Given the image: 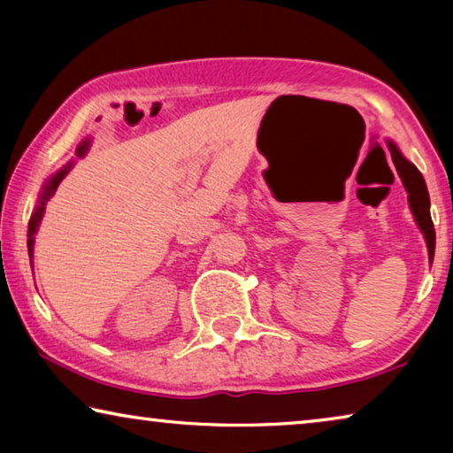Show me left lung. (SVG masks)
I'll return each instance as SVG.
<instances>
[{"label":"left lung","instance_id":"left-lung-1","mask_svg":"<svg viewBox=\"0 0 453 453\" xmlns=\"http://www.w3.org/2000/svg\"><path fill=\"white\" fill-rule=\"evenodd\" d=\"M388 145H389V151H392V159L397 167V173H400L405 191H408V202H410L413 218H416L421 234H424V237H426L427 254H429V257H434L435 229H434L432 218H429V194H427L426 181H424V178H421V173L418 172V167L410 164L408 159L402 156V151L397 150V145L394 142H388Z\"/></svg>","mask_w":453,"mask_h":453}]
</instances>
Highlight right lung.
Returning a JSON list of instances; mask_svg holds the SVG:
<instances>
[{"label": "right lung", "instance_id": "add662e5", "mask_svg": "<svg viewBox=\"0 0 453 453\" xmlns=\"http://www.w3.org/2000/svg\"><path fill=\"white\" fill-rule=\"evenodd\" d=\"M88 145H89L88 142H83V143L80 145V148H78V151H75V156H78V157L86 156ZM72 167H73L72 162L67 164L65 167H61V170H59L56 175H53V178L43 186V191H42V196H40V203H37L34 216H32V219H29V229H27V250H29V256H32V251H34V234L37 232V226H40L42 216H43V211H45V202H48V199H50L53 194H56V189H58V186L61 183V180L65 178L67 172H70Z\"/></svg>", "mask_w": 453, "mask_h": 453}]
</instances>
